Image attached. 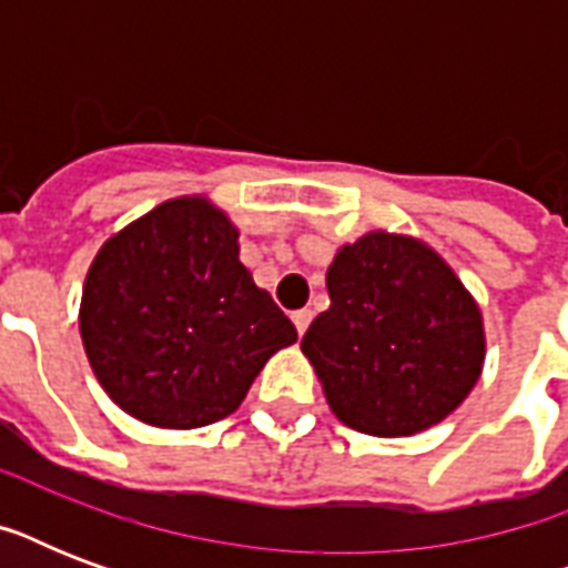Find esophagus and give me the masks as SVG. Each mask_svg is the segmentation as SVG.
<instances>
[{"label": "esophagus", "instance_id": "34e87169", "mask_svg": "<svg viewBox=\"0 0 568 568\" xmlns=\"http://www.w3.org/2000/svg\"><path fill=\"white\" fill-rule=\"evenodd\" d=\"M292 321H294V327H297V333H306V327H310V321H312V312L310 310H297L292 312Z\"/></svg>", "mask_w": 568, "mask_h": 568}]
</instances>
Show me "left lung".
<instances>
[{"instance_id": "1", "label": "left lung", "mask_w": 568, "mask_h": 568, "mask_svg": "<svg viewBox=\"0 0 568 568\" xmlns=\"http://www.w3.org/2000/svg\"><path fill=\"white\" fill-rule=\"evenodd\" d=\"M327 292L301 347L347 427L409 436L463 404L484 368V324L430 247L368 232L338 250Z\"/></svg>"}]
</instances>
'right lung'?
Here are the masks:
<instances>
[{
    "mask_svg": "<svg viewBox=\"0 0 568 568\" xmlns=\"http://www.w3.org/2000/svg\"><path fill=\"white\" fill-rule=\"evenodd\" d=\"M79 327L111 400L176 430L235 413L267 356L297 338L239 262V230L200 196L155 205L102 244Z\"/></svg>",
    "mask_w": 568,
    "mask_h": 568,
    "instance_id": "1",
    "label": "right lung"
}]
</instances>
